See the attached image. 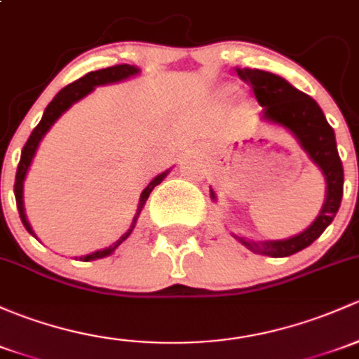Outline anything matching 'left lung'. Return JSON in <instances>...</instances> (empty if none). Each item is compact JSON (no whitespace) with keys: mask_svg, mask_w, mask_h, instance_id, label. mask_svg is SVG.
Masks as SVG:
<instances>
[{"mask_svg":"<svg viewBox=\"0 0 359 359\" xmlns=\"http://www.w3.org/2000/svg\"><path fill=\"white\" fill-rule=\"evenodd\" d=\"M237 75L244 82L251 84L255 90L256 100L263 107L259 113L262 120L289 130L296 137L301 149L322 172L327 184L322 210L303 232L278 241H252L232 233L241 244H244L249 251L256 255L284 258L308 248L332 224L341 206L344 168L337 153L334 129L329 126L322 108L313 97L294 88L284 77L271 72L237 69ZM210 196L213 201H217V194L213 189H210Z\"/></svg>","mask_w":359,"mask_h":359,"instance_id":"left-lung-1","label":"left lung"}]
</instances>
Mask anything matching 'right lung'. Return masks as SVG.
<instances>
[{
  "label": "right lung",
  "instance_id": "obj_1",
  "mask_svg": "<svg viewBox=\"0 0 359 359\" xmlns=\"http://www.w3.org/2000/svg\"><path fill=\"white\" fill-rule=\"evenodd\" d=\"M139 74H141V69H137L135 65H127V63H123V65L108 67V69H101V70H96V72H89V74H86L84 77H81L79 81L72 82V84L67 86V88H63L58 94H56L55 97H53L51 103L48 104L46 110H44V113H43V118H41V122L37 123L36 129L32 130V134H30L27 142H25L24 149H22L20 163H18L17 175H15V189L13 191H15V199H17V208H18V213H20L22 224H24V227L27 229V232L30 233V236H34L37 239V236L34 233L32 227H30V224L27 220V215H25L24 182H25V177H27L30 165H32L34 156H36V151H37V148H39V144H41V141H43L44 135H46L48 130H50L51 127L55 126L56 120H58L60 116L63 115V113L69 110V108H72V104H75L77 101H81L82 97H86L88 94L93 93V90L96 89L97 86L116 84V82L127 81V79L135 77V75H139ZM170 170H172V168L165 170V172H161L160 175L154 177V179L151 180L148 186L144 187V191L141 192L137 210H135L134 218H132V224H130L129 230H127L123 236H120L118 239H116L113 244H110L108 248L100 249V251H94V252H90V255L81 256V258H79L81 262H93V259L107 258V256H110L111 252L115 251V249L118 248L120 244H122L123 241H126L127 237L130 236L132 230H134V227H135V224H137L139 215H141V211H142V208H144L146 201H148L151 191H153L154 187H156L158 184H160L161 180H163L165 177L168 175ZM75 259H77V258H75Z\"/></svg>",
  "mask_w": 359,
  "mask_h": 359
}]
</instances>
